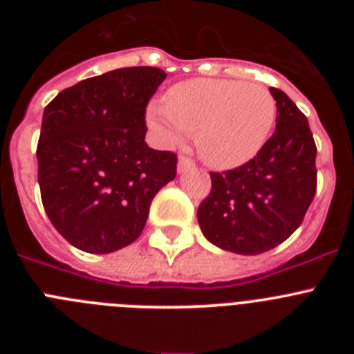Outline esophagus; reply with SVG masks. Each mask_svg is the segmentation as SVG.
Returning <instances> with one entry per match:
<instances>
[{
    "instance_id": "esophagus-1",
    "label": "esophagus",
    "mask_w": 354,
    "mask_h": 354,
    "mask_svg": "<svg viewBox=\"0 0 354 354\" xmlns=\"http://www.w3.org/2000/svg\"><path fill=\"white\" fill-rule=\"evenodd\" d=\"M193 167H195V165H193L192 159L186 158V156H180L179 162H177V170H179V174H183V171H187V170H192Z\"/></svg>"
}]
</instances>
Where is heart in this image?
Instances as JSON below:
<instances>
[{
  "label": "heart",
  "instance_id": "1",
  "mask_svg": "<svg viewBox=\"0 0 354 354\" xmlns=\"http://www.w3.org/2000/svg\"><path fill=\"white\" fill-rule=\"evenodd\" d=\"M277 101L264 84L234 80H189L167 92L165 104H150L147 124L165 145L196 133L207 165L234 168L250 161L270 138Z\"/></svg>",
  "mask_w": 354,
  "mask_h": 354
}]
</instances>
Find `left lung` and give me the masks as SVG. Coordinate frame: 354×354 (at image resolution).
<instances>
[{
	"label": "left lung",
	"mask_w": 354,
	"mask_h": 354,
	"mask_svg": "<svg viewBox=\"0 0 354 354\" xmlns=\"http://www.w3.org/2000/svg\"><path fill=\"white\" fill-rule=\"evenodd\" d=\"M277 129L241 167L211 171L198 223L212 245L241 255L268 252L301 225L317 189L314 136L286 92L273 88Z\"/></svg>",
	"instance_id": "left-lung-1"
}]
</instances>
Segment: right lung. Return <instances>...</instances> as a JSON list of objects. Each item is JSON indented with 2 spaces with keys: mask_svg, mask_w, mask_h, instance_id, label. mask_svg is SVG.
Returning a JSON list of instances; mask_svg holds the SVG:
<instances>
[{
  "mask_svg": "<svg viewBox=\"0 0 354 354\" xmlns=\"http://www.w3.org/2000/svg\"><path fill=\"white\" fill-rule=\"evenodd\" d=\"M167 72L115 68L62 90L37 145L46 214L72 246L111 253L138 239L150 202L175 179L177 154L145 143V111Z\"/></svg>",
  "mask_w": 354,
  "mask_h": 354,
  "instance_id": "obj_1",
  "label": "right lung"
}]
</instances>
